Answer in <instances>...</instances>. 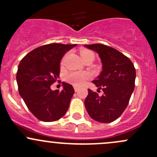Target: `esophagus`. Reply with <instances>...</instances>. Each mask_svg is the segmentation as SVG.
I'll return each mask as SVG.
<instances>
[{
    "label": "esophagus",
    "mask_w": 157,
    "mask_h": 157,
    "mask_svg": "<svg viewBox=\"0 0 157 157\" xmlns=\"http://www.w3.org/2000/svg\"><path fill=\"white\" fill-rule=\"evenodd\" d=\"M74 91H75V92H77V90H78V87H77V86H74Z\"/></svg>",
    "instance_id": "obj_1"
}]
</instances>
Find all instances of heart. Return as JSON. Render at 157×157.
<instances>
[{"label": "heart", "instance_id": "heart-1", "mask_svg": "<svg viewBox=\"0 0 157 157\" xmlns=\"http://www.w3.org/2000/svg\"><path fill=\"white\" fill-rule=\"evenodd\" d=\"M80 54L83 61H85V60L89 58H94V54L91 51L83 49V50L80 51ZM90 77H91V75L87 72H77V71H74V72H71L67 74V77H66V80L70 83L74 85V86H80L84 84L85 82L89 80Z\"/></svg>", "mask_w": 157, "mask_h": 157}]
</instances>
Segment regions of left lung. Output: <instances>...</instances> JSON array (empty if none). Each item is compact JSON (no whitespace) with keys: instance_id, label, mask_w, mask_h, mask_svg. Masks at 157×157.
<instances>
[{"instance_id":"8db88e82","label":"left lung","mask_w":157,"mask_h":157,"mask_svg":"<svg viewBox=\"0 0 157 157\" xmlns=\"http://www.w3.org/2000/svg\"><path fill=\"white\" fill-rule=\"evenodd\" d=\"M96 51L102 63L100 75L93 81L102 96L88 89L85 107L93 120L112 122L125 110L135 86L136 71L131 60L116 49L102 44L86 45Z\"/></svg>"}]
</instances>
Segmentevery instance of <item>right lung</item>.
I'll list each match as a JSON object with an SVG mask.
<instances>
[{"label":"right lung","mask_w":157,"mask_h":157,"mask_svg":"<svg viewBox=\"0 0 157 157\" xmlns=\"http://www.w3.org/2000/svg\"><path fill=\"white\" fill-rule=\"evenodd\" d=\"M76 45L52 43L28 53L20 61L17 73L19 93L29 110L39 120L55 121L69 108L74 90L63 82L64 89L51 90L60 74V61L66 52Z\"/></svg>","instance_id":"add662e5"}]
</instances>
